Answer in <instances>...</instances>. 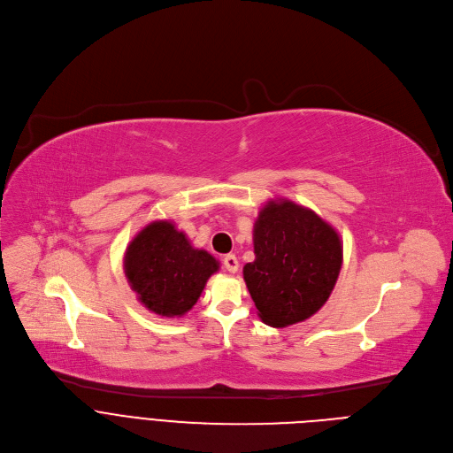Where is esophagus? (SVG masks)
I'll return each instance as SVG.
<instances>
[{
	"mask_svg": "<svg viewBox=\"0 0 453 453\" xmlns=\"http://www.w3.org/2000/svg\"><path fill=\"white\" fill-rule=\"evenodd\" d=\"M224 267L229 271V273H236L238 271V257L234 254H227L224 256Z\"/></svg>",
	"mask_w": 453,
	"mask_h": 453,
	"instance_id": "obj_1",
	"label": "esophagus"
}]
</instances>
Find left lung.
I'll return each mask as SVG.
<instances>
[{
    "label": "left lung",
    "mask_w": 453,
    "mask_h": 453,
    "mask_svg": "<svg viewBox=\"0 0 453 453\" xmlns=\"http://www.w3.org/2000/svg\"><path fill=\"white\" fill-rule=\"evenodd\" d=\"M252 242L256 257L243 280L265 325H296L328 301L342 267V242L328 222L292 201H269Z\"/></svg>",
    "instance_id": "obj_1"
}]
</instances>
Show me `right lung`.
Segmentation results:
<instances>
[{"instance_id":"add662e5","label":"right lung","mask_w":453,"mask_h":453,"mask_svg":"<svg viewBox=\"0 0 453 453\" xmlns=\"http://www.w3.org/2000/svg\"><path fill=\"white\" fill-rule=\"evenodd\" d=\"M123 269L145 308L161 317H180L197 303L220 264L208 250L193 247L170 220H156L128 243Z\"/></svg>"}]
</instances>
